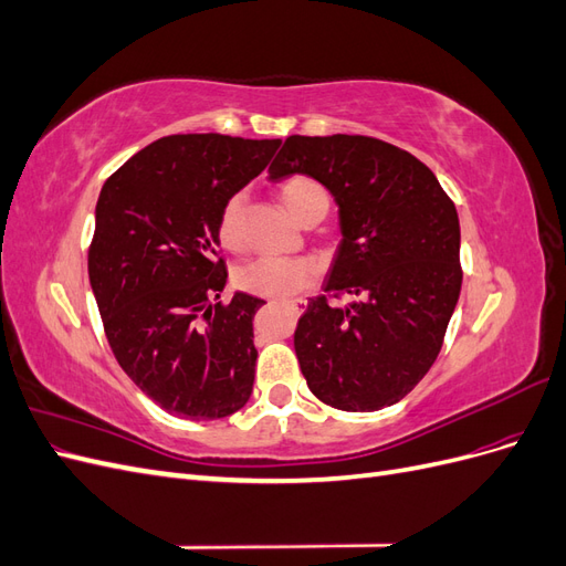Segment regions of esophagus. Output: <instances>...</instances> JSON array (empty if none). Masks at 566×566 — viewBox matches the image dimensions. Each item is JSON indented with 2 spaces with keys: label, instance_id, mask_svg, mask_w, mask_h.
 <instances>
[{
  "label": "esophagus",
  "instance_id": "1",
  "mask_svg": "<svg viewBox=\"0 0 566 566\" xmlns=\"http://www.w3.org/2000/svg\"><path fill=\"white\" fill-rule=\"evenodd\" d=\"M287 306H290V310H295L297 314L302 312V302H300V300H295V302H287Z\"/></svg>",
  "mask_w": 566,
  "mask_h": 566
}]
</instances>
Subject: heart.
<instances>
[{
	"label": "heart",
	"mask_w": 566,
	"mask_h": 566,
	"mask_svg": "<svg viewBox=\"0 0 566 566\" xmlns=\"http://www.w3.org/2000/svg\"><path fill=\"white\" fill-rule=\"evenodd\" d=\"M281 200L300 224L306 217H325L331 208V198L325 188L304 175H295L281 184ZM245 193H231L221 205L217 217V235L224 248H241L243 221H245ZM235 283L250 295L260 297H290L310 283V266L300 260H283V256H260L238 269Z\"/></svg>",
	"instance_id": "obj_1"
}]
</instances>
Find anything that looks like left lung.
Here are the masks:
<instances>
[{"instance_id":"1","label":"left lung","mask_w":566,"mask_h":566,"mask_svg":"<svg viewBox=\"0 0 566 566\" xmlns=\"http://www.w3.org/2000/svg\"><path fill=\"white\" fill-rule=\"evenodd\" d=\"M310 175L333 193L342 243L297 321L295 354L314 397L368 413L401 401L437 361L458 304L460 224L432 169L361 134L287 136L269 179ZM354 294L347 307L328 296Z\"/></svg>"}]
</instances>
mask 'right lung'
<instances>
[{
    "label": "right lung",
    "instance_id": "add662e5",
    "mask_svg": "<svg viewBox=\"0 0 566 566\" xmlns=\"http://www.w3.org/2000/svg\"><path fill=\"white\" fill-rule=\"evenodd\" d=\"M281 139L172 134L113 172L96 202L90 283L117 364L184 420H217L252 394V318L264 300L219 302L221 205L269 165Z\"/></svg>",
    "mask_w": 566,
    "mask_h": 566
}]
</instances>
